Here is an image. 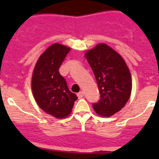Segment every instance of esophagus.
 <instances>
[{
  "mask_svg": "<svg viewBox=\"0 0 159 159\" xmlns=\"http://www.w3.org/2000/svg\"><path fill=\"white\" fill-rule=\"evenodd\" d=\"M77 96L79 97V99H81V98H83V97H84V92H83L82 91H81V92H80L78 94H77Z\"/></svg>",
  "mask_w": 159,
  "mask_h": 159,
  "instance_id": "esophagus-1",
  "label": "esophagus"
}]
</instances>
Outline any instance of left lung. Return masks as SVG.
I'll return each mask as SVG.
<instances>
[{"mask_svg":"<svg viewBox=\"0 0 159 159\" xmlns=\"http://www.w3.org/2000/svg\"><path fill=\"white\" fill-rule=\"evenodd\" d=\"M99 88L100 99L92 103L98 115L109 117L126 105L131 93V76L119 54L99 43L85 54Z\"/></svg>","mask_w":159,"mask_h":159,"instance_id":"8db88e82","label":"left lung"}]
</instances>
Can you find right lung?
Segmentation results:
<instances>
[{
	"label": "right lung",
	"instance_id": "1",
	"mask_svg": "<svg viewBox=\"0 0 159 159\" xmlns=\"http://www.w3.org/2000/svg\"><path fill=\"white\" fill-rule=\"evenodd\" d=\"M70 50L57 43L48 48L37 60L32 78V93L38 106L57 119L67 117L78 99L59 71Z\"/></svg>",
	"mask_w": 159,
	"mask_h": 159
}]
</instances>
